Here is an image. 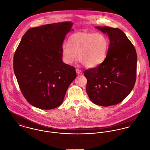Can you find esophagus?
I'll return each mask as SVG.
<instances>
[{
    "instance_id": "34e87169",
    "label": "esophagus",
    "mask_w": 150,
    "mask_h": 150,
    "mask_svg": "<svg viewBox=\"0 0 150 150\" xmlns=\"http://www.w3.org/2000/svg\"><path fill=\"white\" fill-rule=\"evenodd\" d=\"M76 73H77L78 75H81V74H82V71L80 70V69H78V68H76Z\"/></svg>"
}]
</instances>
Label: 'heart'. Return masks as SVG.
<instances>
[{"mask_svg": "<svg viewBox=\"0 0 150 150\" xmlns=\"http://www.w3.org/2000/svg\"><path fill=\"white\" fill-rule=\"evenodd\" d=\"M68 45L64 44L61 54L64 61L71 64L79 60L87 68H96L105 59L109 47L107 37L102 33L78 32L71 35Z\"/></svg>", "mask_w": 150, "mask_h": 150, "instance_id": "heart-1", "label": "heart"}]
</instances>
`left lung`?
Here are the masks:
<instances>
[{"instance_id":"8db88e82","label":"left lung","mask_w":150,"mask_h":150,"mask_svg":"<svg viewBox=\"0 0 150 150\" xmlns=\"http://www.w3.org/2000/svg\"><path fill=\"white\" fill-rule=\"evenodd\" d=\"M109 37L107 56L98 67L84 71L86 92L95 104L108 107L122 102L133 89L136 79L137 54L125 33L119 28L96 27Z\"/></svg>"}]
</instances>
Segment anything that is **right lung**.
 <instances>
[{"mask_svg":"<svg viewBox=\"0 0 150 150\" xmlns=\"http://www.w3.org/2000/svg\"><path fill=\"white\" fill-rule=\"evenodd\" d=\"M72 22H61L30 28L23 35L13 59L20 89L27 101L42 110L62 104L75 79L74 67L62 60L61 48Z\"/></svg>","mask_w":150,"mask_h":150,"instance_id":"obj_1","label":"right lung"}]
</instances>
